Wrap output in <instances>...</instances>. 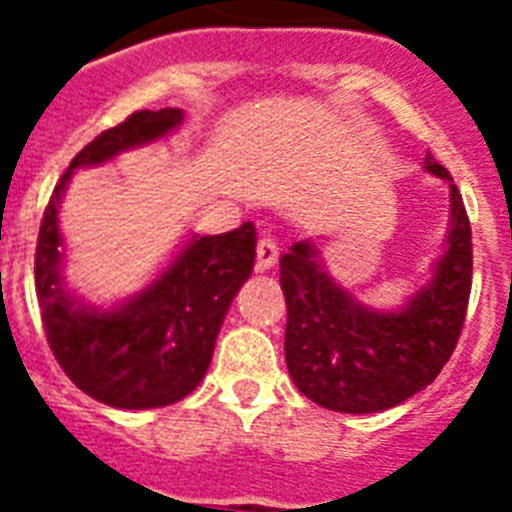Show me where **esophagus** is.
<instances>
[{
    "instance_id": "34e87169",
    "label": "esophagus",
    "mask_w": 512,
    "mask_h": 512,
    "mask_svg": "<svg viewBox=\"0 0 512 512\" xmlns=\"http://www.w3.org/2000/svg\"><path fill=\"white\" fill-rule=\"evenodd\" d=\"M279 259V246L277 241L271 238V235H264L256 246V269L259 271H269L271 266L277 264Z\"/></svg>"
}]
</instances>
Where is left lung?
Wrapping results in <instances>:
<instances>
[{"label": "left lung", "instance_id": "1", "mask_svg": "<svg viewBox=\"0 0 512 512\" xmlns=\"http://www.w3.org/2000/svg\"><path fill=\"white\" fill-rule=\"evenodd\" d=\"M423 169L449 184V228L431 277L405 305H364L330 277L312 241H295L279 261L289 377L320 408L351 415L395 408L425 390L454 354L472 289V228L449 171L431 153Z\"/></svg>", "mask_w": 512, "mask_h": 512}]
</instances>
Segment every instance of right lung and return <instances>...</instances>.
<instances>
[{
	"mask_svg": "<svg viewBox=\"0 0 512 512\" xmlns=\"http://www.w3.org/2000/svg\"><path fill=\"white\" fill-rule=\"evenodd\" d=\"M182 110H140L81 148L51 194L35 251V292L51 351L71 382L120 410L166 408L205 379L217 333L253 271L256 228L243 223L220 235L192 233L151 284L97 307L63 279L58 207L81 166H104L120 153L174 133Z\"/></svg>",
	"mask_w": 512,
	"mask_h": 512,
	"instance_id": "obj_1",
	"label": "right lung"
}]
</instances>
